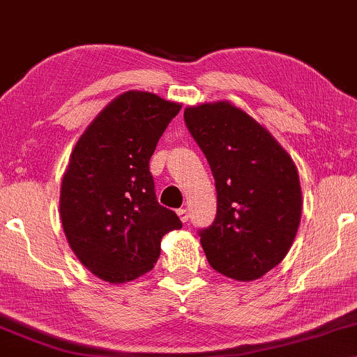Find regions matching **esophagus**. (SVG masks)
I'll use <instances>...</instances> for the list:
<instances>
[{
	"label": "esophagus",
	"instance_id": "34e87169",
	"mask_svg": "<svg viewBox=\"0 0 357 357\" xmlns=\"http://www.w3.org/2000/svg\"><path fill=\"white\" fill-rule=\"evenodd\" d=\"M178 216H179V220H181L183 222H186L188 218H190V214H188V209L181 208V209H178Z\"/></svg>",
	"mask_w": 357,
	"mask_h": 357
}]
</instances>
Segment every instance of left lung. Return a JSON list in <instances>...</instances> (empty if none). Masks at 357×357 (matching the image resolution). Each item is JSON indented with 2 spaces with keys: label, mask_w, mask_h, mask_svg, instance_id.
Here are the masks:
<instances>
[{
  "label": "left lung",
  "mask_w": 357,
  "mask_h": 357,
  "mask_svg": "<svg viewBox=\"0 0 357 357\" xmlns=\"http://www.w3.org/2000/svg\"><path fill=\"white\" fill-rule=\"evenodd\" d=\"M211 167L216 220L199 231L209 264L238 281L264 276L284 259L301 222L298 167L271 132L229 101L184 109Z\"/></svg>",
  "instance_id": "obj_1"
}]
</instances>
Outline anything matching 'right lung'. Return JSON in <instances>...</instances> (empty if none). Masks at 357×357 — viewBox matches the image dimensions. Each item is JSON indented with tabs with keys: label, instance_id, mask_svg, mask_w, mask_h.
<instances>
[{
	"label": "right lung",
	"instance_id": "1",
	"mask_svg": "<svg viewBox=\"0 0 357 357\" xmlns=\"http://www.w3.org/2000/svg\"><path fill=\"white\" fill-rule=\"evenodd\" d=\"M181 109L153 93L126 91L101 111L73 149L59 214L83 266L119 284L151 271L162 236L183 222L158 203L149 173L158 141Z\"/></svg>",
	"mask_w": 357,
	"mask_h": 357
}]
</instances>
